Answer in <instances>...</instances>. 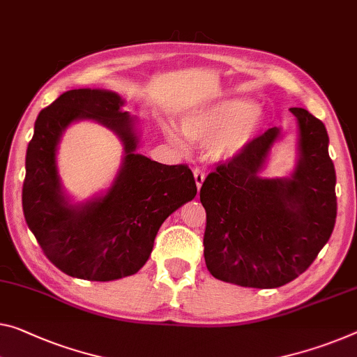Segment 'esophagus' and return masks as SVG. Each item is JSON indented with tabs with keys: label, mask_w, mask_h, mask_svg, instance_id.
Segmentation results:
<instances>
[{
	"label": "esophagus",
	"mask_w": 357,
	"mask_h": 357,
	"mask_svg": "<svg viewBox=\"0 0 357 357\" xmlns=\"http://www.w3.org/2000/svg\"><path fill=\"white\" fill-rule=\"evenodd\" d=\"M193 175H195V182H196L197 190H199L202 182H204V178H206V174H204V171H201L199 167H196L193 171Z\"/></svg>",
	"instance_id": "obj_1"
}]
</instances>
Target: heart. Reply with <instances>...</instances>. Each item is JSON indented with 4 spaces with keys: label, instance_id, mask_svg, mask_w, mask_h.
Segmentation results:
<instances>
[{
    "label": "heart",
    "instance_id": "obj_1",
    "mask_svg": "<svg viewBox=\"0 0 357 357\" xmlns=\"http://www.w3.org/2000/svg\"><path fill=\"white\" fill-rule=\"evenodd\" d=\"M261 123V113L248 98H227L211 107L186 113L182 119L183 132L193 140L211 142L217 160H231L248 146ZM174 144L185 146L175 130L167 129Z\"/></svg>",
    "mask_w": 357,
    "mask_h": 357
}]
</instances>
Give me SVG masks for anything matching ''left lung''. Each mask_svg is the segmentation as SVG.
<instances>
[{
	"label": "left lung",
	"mask_w": 357,
	"mask_h": 357,
	"mask_svg": "<svg viewBox=\"0 0 357 357\" xmlns=\"http://www.w3.org/2000/svg\"><path fill=\"white\" fill-rule=\"evenodd\" d=\"M298 124V161L287 178L261 177L281 129L255 137L217 164L199 197L206 209L204 259L213 278L274 289L308 270L335 227V167L322 121L290 108Z\"/></svg>",
	"instance_id": "obj_1"
}]
</instances>
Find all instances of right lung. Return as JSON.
<instances>
[{
  "instance_id": "1",
  "label": "right lung",
  "mask_w": 357,
  "mask_h": 357,
  "mask_svg": "<svg viewBox=\"0 0 357 357\" xmlns=\"http://www.w3.org/2000/svg\"><path fill=\"white\" fill-rule=\"evenodd\" d=\"M103 89L67 91L41 109L26 148L22 207L45 255L60 271L87 281L132 276L145 265L162 222L196 196L188 166H167L135 153L134 118ZM94 119L123 142V166L103 197L70 205L59 185L55 151L73 121Z\"/></svg>"
}]
</instances>
